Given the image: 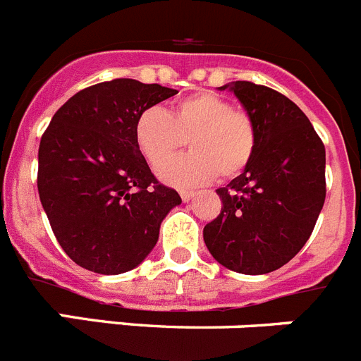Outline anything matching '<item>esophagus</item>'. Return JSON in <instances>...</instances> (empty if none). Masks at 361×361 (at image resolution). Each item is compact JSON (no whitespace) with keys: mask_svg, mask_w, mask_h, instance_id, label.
<instances>
[{"mask_svg":"<svg viewBox=\"0 0 361 361\" xmlns=\"http://www.w3.org/2000/svg\"><path fill=\"white\" fill-rule=\"evenodd\" d=\"M180 196H181V200H183L185 203H187V201L192 200V197H194V192H190V190H181Z\"/></svg>","mask_w":361,"mask_h":361,"instance_id":"1","label":"esophagus"}]
</instances>
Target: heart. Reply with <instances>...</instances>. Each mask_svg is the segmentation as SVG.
<instances>
[{
    "instance_id": "b5f03b06",
    "label": "heart",
    "mask_w": 361,
    "mask_h": 361,
    "mask_svg": "<svg viewBox=\"0 0 361 361\" xmlns=\"http://www.w3.org/2000/svg\"><path fill=\"white\" fill-rule=\"evenodd\" d=\"M189 138L193 149L185 157L166 162ZM135 138L158 176L176 187H197L219 174L232 180L245 171L257 147V128L243 109L214 92H197L178 100L171 111L147 108L138 115Z\"/></svg>"
}]
</instances>
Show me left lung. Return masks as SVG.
<instances>
[{
    "mask_svg": "<svg viewBox=\"0 0 361 361\" xmlns=\"http://www.w3.org/2000/svg\"><path fill=\"white\" fill-rule=\"evenodd\" d=\"M230 90L257 128L248 167L217 188L221 214L203 228L219 264L245 275L279 269L302 250L326 200V147L297 104L271 87L235 80Z\"/></svg>",
    "mask_w": 361,
    "mask_h": 361,
    "instance_id": "obj_1",
    "label": "left lung"
}]
</instances>
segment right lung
<instances>
[{"label": "right lung", "instance_id": "obj_1", "mask_svg": "<svg viewBox=\"0 0 361 361\" xmlns=\"http://www.w3.org/2000/svg\"><path fill=\"white\" fill-rule=\"evenodd\" d=\"M176 90L135 79L100 82L75 93L39 144L37 190L68 257L102 275L136 268L181 203L158 183L135 138L144 109Z\"/></svg>", "mask_w": 361, "mask_h": 361}]
</instances>
